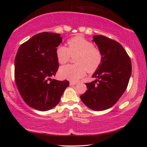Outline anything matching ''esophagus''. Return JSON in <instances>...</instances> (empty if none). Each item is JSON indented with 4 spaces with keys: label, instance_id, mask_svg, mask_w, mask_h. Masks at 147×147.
<instances>
[{
    "label": "esophagus",
    "instance_id": "34e87169",
    "mask_svg": "<svg viewBox=\"0 0 147 147\" xmlns=\"http://www.w3.org/2000/svg\"><path fill=\"white\" fill-rule=\"evenodd\" d=\"M77 83L76 82H70V86H75L76 85Z\"/></svg>",
    "mask_w": 147,
    "mask_h": 147
}]
</instances>
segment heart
Here are the masks:
<instances>
[{"label":"heart","mask_w":147,"mask_h":147,"mask_svg":"<svg viewBox=\"0 0 147 147\" xmlns=\"http://www.w3.org/2000/svg\"><path fill=\"white\" fill-rule=\"evenodd\" d=\"M67 44L68 48L63 45L57 47L56 54L58 61L60 64H65L69 61L71 56L77 54L76 64L61 67L59 70L61 78L76 82L85 75L87 71L93 73L100 65L102 54L91 41L78 36L69 39Z\"/></svg>","instance_id":"1"}]
</instances>
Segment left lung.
<instances>
[{"label": "left lung", "mask_w": 147, "mask_h": 147, "mask_svg": "<svg viewBox=\"0 0 147 147\" xmlns=\"http://www.w3.org/2000/svg\"><path fill=\"white\" fill-rule=\"evenodd\" d=\"M93 41L102 56L100 65L93 73L94 81L87 83L88 90L80 98L89 108L103 111L113 106L127 88L131 74V63L128 54L118 42L96 35Z\"/></svg>", "instance_id": "8db88e82"}]
</instances>
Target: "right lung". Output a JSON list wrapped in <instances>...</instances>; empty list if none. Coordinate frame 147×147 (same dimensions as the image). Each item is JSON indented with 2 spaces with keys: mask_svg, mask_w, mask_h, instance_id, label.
<instances>
[{
  "mask_svg": "<svg viewBox=\"0 0 147 147\" xmlns=\"http://www.w3.org/2000/svg\"><path fill=\"white\" fill-rule=\"evenodd\" d=\"M59 34L42 32L22 44L15 59V80L24 101L41 111L53 108L60 101L69 81L52 79L58 71L56 51L61 43Z\"/></svg>",
  "mask_w": 147,
  "mask_h": 147,
  "instance_id": "obj_1",
  "label": "right lung"
}]
</instances>
